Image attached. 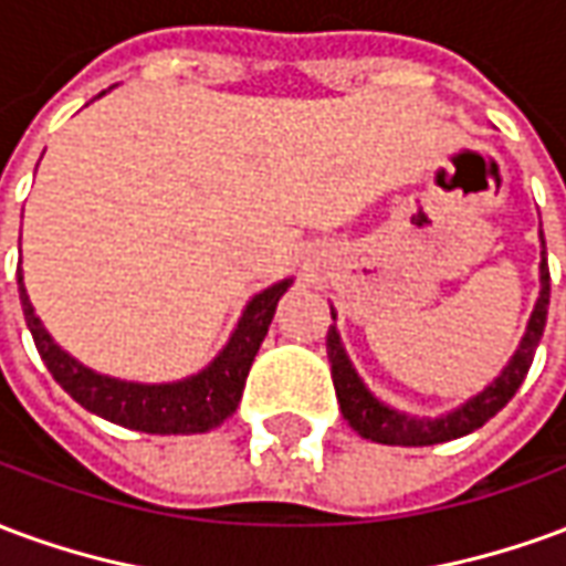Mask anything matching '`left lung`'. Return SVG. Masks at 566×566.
Returning <instances> with one entry per match:
<instances>
[{
	"instance_id": "8db88e82",
	"label": "left lung",
	"mask_w": 566,
	"mask_h": 566,
	"mask_svg": "<svg viewBox=\"0 0 566 566\" xmlns=\"http://www.w3.org/2000/svg\"><path fill=\"white\" fill-rule=\"evenodd\" d=\"M543 239V233H539ZM539 300H536L534 315L527 324L518 352L510 360V367L500 373L494 385H488L485 391L473 397L470 403H463L458 412H451L437 421H416V418H406L400 412H394L388 406H381L373 394L364 388V381L357 379L352 360L345 355L343 343H339V333L331 324L327 331V357H331V373H333V388H336V400L348 424L355 427L357 433L381 446H437V442H449V439L467 437L479 427L485 424L488 418H494L510 403L515 391L522 388L527 369L534 364L536 345L543 339L546 331V315H548V263H546V239H543V263H539ZM333 315V312H331ZM336 318V315H333Z\"/></svg>"
}]
</instances>
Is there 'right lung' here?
I'll use <instances>...</instances> for the list:
<instances>
[{
    "mask_svg": "<svg viewBox=\"0 0 566 566\" xmlns=\"http://www.w3.org/2000/svg\"><path fill=\"white\" fill-rule=\"evenodd\" d=\"M20 303H23V318L30 327L35 348L42 355L44 367L60 381V388L91 409L105 421H115L129 430H145V433H206L211 427L223 424L233 416L235 406L245 391L248 369L254 364L263 336L270 331L272 315L282 294L291 287V282L272 284L270 291L258 294L248 303L245 315L235 327L233 339L227 343L218 360L199 376L175 385H133V381H117L108 376H99L93 369L81 367L78 360L60 348L48 336L42 321L32 312L30 296L23 287V275L18 266Z\"/></svg>",
    "mask_w": 566,
    "mask_h": 566,
    "instance_id": "right-lung-1",
    "label": "right lung"
}]
</instances>
